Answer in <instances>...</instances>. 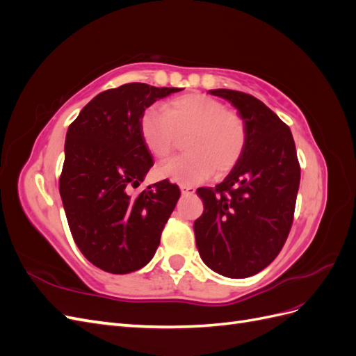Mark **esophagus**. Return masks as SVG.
Masks as SVG:
<instances>
[{"label":"esophagus","mask_w":356,"mask_h":356,"mask_svg":"<svg viewBox=\"0 0 356 356\" xmlns=\"http://www.w3.org/2000/svg\"><path fill=\"white\" fill-rule=\"evenodd\" d=\"M195 191H196V188H195V187H190V186H181V193H182V196H191V195H195Z\"/></svg>","instance_id":"esophagus-1"}]
</instances>
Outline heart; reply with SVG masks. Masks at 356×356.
<instances>
[{"instance_id":"obj_1","label":"heart","mask_w":356,"mask_h":356,"mask_svg":"<svg viewBox=\"0 0 356 356\" xmlns=\"http://www.w3.org/2000/svg\"><path fill=\"white\" fill-rule=\"evenodd\" d=\"M165 114L147 108L139 118V135L148 153L159 160L168 159L187 136V154L156 168L160 179L193 186L211 178L227 175L242 159L248 129L243 117L227 110L221 101L203 93H186L163 105Z\"/></svg>"}]
</instances>
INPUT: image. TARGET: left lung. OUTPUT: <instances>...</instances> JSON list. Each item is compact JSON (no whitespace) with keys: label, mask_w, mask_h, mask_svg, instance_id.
<instances>
[{"label":"left lung","mask_w":356,"mask_h":356,"mask_svg":"<svg viewBox=\"0 0 356 356\" xmlns=\"http://www.w3.org/2000/svg\"><path fill=\"white\" fill-rule=\"evenodd\" d=\"M243 117L248 143L239 163L215 188H197L203 213L195 221L203 263L227 277L261 272L281 252L293 225L300 165L289 127L254 96L209 90Z\"/></svg>","instance_id":"8db88e82"}]
</instances>
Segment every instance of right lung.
Instances as JSON below:
<instances>
[{
	"label": "right lung",
	"mask_w": 356,
	"mask_h": 356,
	"mask_svg": "<svg viewBox=\"0 0 356 356\" xmlns=\"http://www.w3.org/2000/svg\"><path fill=\"white\" fill-rule=\"evenodd\" d=\"M179 90L123 84L96 95L68 127L59 193L75 245L104 272L124 275L148 264L179 199L169 181L129 195L153 166L139 118Z\"/></svg>",
	"instance_id": "1"
}]
</instances>
